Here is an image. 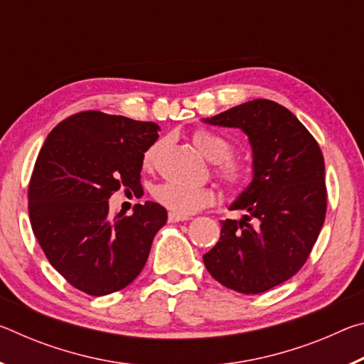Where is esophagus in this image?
I'll list each match as a JSON object with an SVG mask.
<instances>
[{
	"instance_id": "34e87169",
	"label": "esophagus",
	"mask_w": 364,
	"mask_h": 364,
	"mask_svg": "<svg viewBox=\"0 0 364 364\" xmlns=\"http://www.w3.org/2000/svg\"><path fill=\"white\" fill-rule=\"evenodd\" d=\"M188 220H189V217H186V215H180V213H175V212L168 213L170 223H178V221H188Z\"/></svg>"
}]
</instances>
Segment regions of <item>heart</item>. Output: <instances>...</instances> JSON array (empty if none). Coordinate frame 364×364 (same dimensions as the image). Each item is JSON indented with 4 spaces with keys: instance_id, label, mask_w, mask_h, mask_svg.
Returning a JSON list of instances; mask_svg holds the SVG:
<instances>
[{
    "instance_id": "1",
    "label": "heart",
    "mask_w": 364,
    "mask_h": 364,
    "mask_svg": "<svg viewBox=\"0 0 364 364\" xmlns=\"http://www.w3.org/2000/svg\"><path fill=\"white\" fill-rule=\"evenodd\" d=\"M191 139H193L196 149L207 160L213 162V173L217 175L226 191L237 194L247 189L254 171L247 162L232 157V146L230 141L210 130H197L193 133ZM159 147V141L147 147L143 156L144 167H152L156 162ZM152 196L159 204L180 215L199 212L202 208L210 207L217 199V194L210 188L188 186V184L175 181L159 184L154 188Z\"/></svg>"
}]
</instances>
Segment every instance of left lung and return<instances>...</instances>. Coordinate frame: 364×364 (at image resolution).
I'll use <instances>...</instances> for the list:
<instances>
[{"label":"left lung","instance_id":"8db88e82","mask_svg":"<svg viewBox=\"0 0 364 364\" xmlns=\"http://www.w3.org/2000/svg\"><path fill=\"white\" fill-rule=\"evenodd\" d=\"M204 122L241 128L254 152V180L230 207L245 215L221 220L205 268L236 292H267L304 267L321 231L328 208L323 152L291 110L269 100Z\"/></svg>","mask_w":364,"mask_h":364}]
</instances>
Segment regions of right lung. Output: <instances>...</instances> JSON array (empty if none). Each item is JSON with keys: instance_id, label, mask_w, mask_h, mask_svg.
<instances>
[{"instance_id": "add662e5", "label": "right lung", "mask_w": 364, "mask_h": 364, "mask_svg": "<svg viewBox=\"0 0 364 364\" xmlns=\"http://www.w3.org/2000/svg\"><path fill=\"white\" fill-rule=\"evenodd\" d=\"M159 125L85 110L48 134L28 183L33 234L54 269L85 294L107 295L136 279L167 210L136 204L133 215L109 212L115 191L141 189L147 147Z\"/></svg>"}]
</instances>
